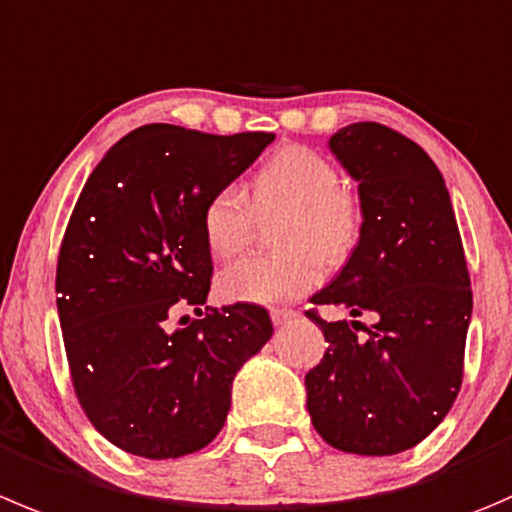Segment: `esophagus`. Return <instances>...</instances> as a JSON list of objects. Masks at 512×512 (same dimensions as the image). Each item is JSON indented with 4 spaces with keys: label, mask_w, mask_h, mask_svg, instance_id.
Instances as JSON below:
<instances>
[{
    "label": "esophagus",
    "mask_w": 512,
    "mask_h": 512,
    "mask_svg": "<svg viewBox=\"0 0 512 512\" xmlns=\"http://www.w3.org/2000/svg\"><path fill=\"white\" fill-rule=\"evenodd\" d=\"M295 315H297V312H295V310H290V307H272V310H270L272 322H275L277 327L285 325V322H290L292 317H295Z\"/></svg>",
    "instance_id": "34e87169"
}]
</instances>
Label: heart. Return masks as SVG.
I'll return each instance as SVG.
<instances>
[{"instance_id":"1","label":"heart","mask_w":512,"mask_h":512,"mask_svg":"<svg viewBox=\"0 0 512 512\" xmlns=\"http://www.w3.org/2000/svg\"><path fill=\"white\" fill-rule=\"evenodd\" d=\"M257 217L280 212L272 227L275 255L240 260L217 277L230 302L295 300L320 282V262L342 265L362 232L355 192L340 185V172L320 152L287 145L272 152L250 180V205L237 187H220L202 207V237L215 260H232L252 240Z\"/></svg>"}]
</instances>
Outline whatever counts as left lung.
I'll return each instance as SVG.
<instances>
[{
  "label": "left lung",
  "instance_id": "left-lung-1",
  "mask_svg": "<svg viewBox=\"0 0 512 512\" xmlns=\"http://www.w3.org/2000/svg\"><path fill=\"white\" fill-rule=\"evenodd\" d=\"M330 150L357 182L362 232L310 302L372 312L375 322L357 335L345 320L305 312L327 340L305 375L307 410L332 448L395 455L428 438L458 398L473 315L468 262L445 180L423 147L385 124L355 122L330 137Z\"/></svg>",
  "mask_w": 512,
  "mask_h": 512
}]
</instances>
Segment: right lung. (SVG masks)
Wrapping results in <instances>:
<instances>
[{"label":"right lung","mask_w":512,"mask_h":512,"mask_svg":"<svg viewBox=\"0 0 512 512\" xmlns=\"http://www.w3.org/2000/svg\"><path fill=\"white\" fill-rule=\"evenodd\" d=\"M275 135H205L145 124L89 175L57 260V310L72 385L89 423L124 453L182 458L217 438L237 370L272 337L265 307H205L207 197ZM180 306L201 315L180 331Z\"/></svg>","instance_id":"1"}]
</instances>
